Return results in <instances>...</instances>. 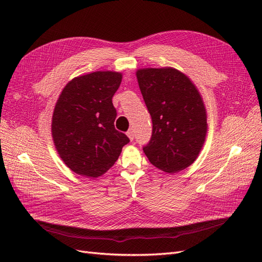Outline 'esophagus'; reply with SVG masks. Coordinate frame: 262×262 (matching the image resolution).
Returning <instances> with one entry per match:
<instances>
[{
  "label": "esophagus",
  "mask_w": 262,
  "mask_h": 262,
  "mask_svg": "<svg viewBox=\"0 0 262 262\" xmlns=\"http://www.w3.org/2000/svg\"><path fill=\"white\" fill-rule=\"evenodd\" d=\"M126 136H128V138L130 139V141H133L134 139V133H133V130L130 129L128 132H126Z\"/></svg>",
  "instance_id": "1"
}]
</instances>
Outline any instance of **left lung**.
Returning a JSON list of instances; mask_svg holds the SVG:
<instances>
[{
    "label": "left lung",
    "instance_id": "obj_1",
    "mask_svg": "<svg viewBox=\"0 0 262 262\" xmlns=\"http://www.w3.org/2000/svg\"><path fill=\"white\" fill-rule=\"evenodd\" d=\"M142 96L152 117L153 131L143 147L148 161L168 173L187 168L199 155L207 137V109L201 94L180 71L137 70Z\"/></svg>",
    "mask_w": 262,
    "mask_h": 262
}]
</instances>
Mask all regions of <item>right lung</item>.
I'll list each match as a JSON object with an SVG mask.
<instances>
[{
	"instance_id": "right-lung-1",
	"label": "right lung",
	"mask_w": 262,
	"mask_h": 262,
	"mask_svg": "<svg viewBox=\"0 0 262 262\" xmlns=\"http://www.w3.org/2000/svg\"><path fill=\"white\" fill-rule=\"evenodd\" d=\"M122 73L97 71L74 77L55 102L51 133L55 149L77 175L97 178L112 168L129 138L115 128L113 97Z\"/></svg>"
}]
</instances>
